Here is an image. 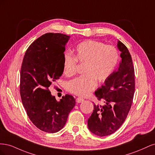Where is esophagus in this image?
<instances>
[{"label":"esophagus","mask_w":155,"mask_h":155,"mask_svg":"<svg viewBox=\"0 0 155 155\" xmlns=\"http://www.w3.org/2000/svg\"><path fill=\"white\" fill-rule=\"evenodd\" d=\"M84 101V100L83 99L82 97H78L76 98V102L79 104V103H82Z\"/></svg>","instance_id":"1"}]
</instances>
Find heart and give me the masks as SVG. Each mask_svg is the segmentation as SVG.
Instances as JSON below:
<instances>
[{"label":"heart","mask_w":155,"mask_h":155,"mask_svg":"<svg viewBox=\"0 0 155 155\" xmlns=\"http://www.w3.org/2000/svg\"><path fill=\"white\" fill-rule=\"evenodd\" d=\"M118 58V52L114 46L94 40L81 42L74 49V55L67 52L63 56L64 74L68 77L76 74L77 62L85 64L84 74L68 81L67 90L78 96L87 95L96 87L97 80L103 82L111 76Z\"/></svg>","instance_id":"1"}]
</instances>
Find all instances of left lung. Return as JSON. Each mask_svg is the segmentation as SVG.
<instances>
[{
    "mask_svg": "<svg viewBox=\"0 0 155 155\" xmlns=\"http://www.w3.org/2000/svg\"><path fill=\"white\" fill-rule=\"evenodd\" d=\"M121 51L119 67L95 91L97 100L104 105H94V110L88 119V128L99 137L114 133L125 121L130 110L135 90L134 70L127 48L118 41Z\"/></svg>",
    "mask_w": 155,
    "mask_h": 155,
    "instance_id": "left-lung-1",
    "label": "left lung"
}]
</instances>
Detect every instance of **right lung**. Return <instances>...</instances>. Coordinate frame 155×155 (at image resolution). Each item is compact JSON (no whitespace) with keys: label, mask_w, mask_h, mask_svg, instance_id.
Wrapping results in <instances>:
<instances>
[{"label":"right lung","mask_w":155,"mask_h":155,"mask_svg":"<svg viewBox=\"0 0 155 155\" xmlns=\"http://www.w3.org/2000/svg\"><path fill=\"white\" fill-rule=\"evenodd\" d=\"M70 36L48 33L37 39L27 49L21 69L20 93L30 120L46 133L63 128L76 104L69 94L59 101L48 88L63 72V56Z\"/></svg>","instance_id":"add662e5"}]
</instances>
